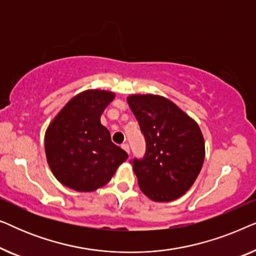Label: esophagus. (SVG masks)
I'll return each mask as SVG.
<instances>
[{"label": "esophagus", "instance_id": "esophagus-1", "mask_svg": "<svg viewBox=\"0 0 256 256\" xmlns=\"http://www.w3.org/2000/svg\"><path fill=\"white\" fill-rule=\"evenodd\" d=\"M122 149H124V152H127L128 155H129V152H130V150H129V146H128V144H124V146H122Z\"/></svg>", "mask_w": 256, "mask_h": 256}]
</instances>
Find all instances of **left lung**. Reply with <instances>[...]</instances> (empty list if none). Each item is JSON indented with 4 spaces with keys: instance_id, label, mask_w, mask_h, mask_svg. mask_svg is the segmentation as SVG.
<instances>
[{
    "instance_id": "left-lung-1",
    "label": "left lung",
    "mask_w": 256,
    "mask_h": 256,
    "mask_svg": "<svg viewBox=\"0 0 256 256\" xmlns=\"http://www.w3.org/2000/svg\"><path fill=\"white\" fill-rule=\"evenodd\" d=\"M127 101L146 142L144 158L132 162L140 188L154 202L182 197L204 163L205 142L198 124L164 96L132 94Z\"/></svg>"
}]
</instances>
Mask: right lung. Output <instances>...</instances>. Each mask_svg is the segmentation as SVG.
I'll return each instance as SVG.
<instances>
[{
    "label": "right lung",
    "mask_w": 256,
    "mask_h": 256,
    "mask_svg": "<svg viewBox=\"0 0 256 256\" xmlns=\"http://www.w3.org/2000/svg\"><path fill=\"white\" fill-rule=\"evenodd\" d=\"M115 93L87 90L73 96L45 132L48 164L62 185L92 192L112 180L128 154L115 146L100 122Z\"/></svg>",
    "instance_id": "right-lung-1"
}]
</instances>
